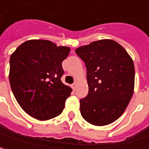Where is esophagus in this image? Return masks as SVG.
Listing matches in <instances>:
<instances>
[{
  "mask_svg": "<svg viewBox=\"0 0 149 149\" xmlns=\"http://www.w3.org/2000/svg\"><path fill=\"white\" fill-rule=\"evenodd\" d=\"M76 86H77V84L76 83H73L72 85H71V87H72V89L74 91V90L76 89Z\"/></svg>",
  "mask_w": 149,
  "mask_h": 149,
  "instance_id": "34e87169",
  "label": "esophagus"
}]
</instances>
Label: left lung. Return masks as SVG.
Masks as SVG:
<instances>
[{
    "label": "left lung",
    "instance_id": "1",
    "mask_svg": "<svg viewBox=\"0 0 149 149\" xmlns=\"http://www.w3.org/2000/svg\"><path fill=\"white\" fill-rule=\"evenodd\" d=\"M75 52L85 63L89 87L87 96L80 100L82 116L95 126L113 123L133 95V61L123 46L111 39L80 46Z\"/></svg>",
    "mask_w": 149,
    "mask_h": 149
}]
</instances>
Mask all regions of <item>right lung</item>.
<instances>
[{"label":"right lung","instance_id":"1","mask_svg":"<svg viewBox=\"0 0 149 149\" xmlns=\"http://www.w3.org/2000/svg\"><path fill=\"white\" fill-rule=\"evenodd\" d=\"M48 40H29L10 57L9 83L18 104L26 113L47 120L63 112L72 89L63 84L62 63L70 53Z\"/></svg>","mask_w":149,"mask_h":149}]
</instances>
